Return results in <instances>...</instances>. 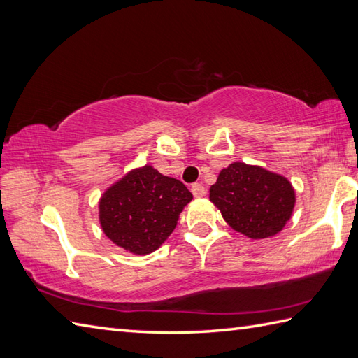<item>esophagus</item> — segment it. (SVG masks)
<instances>
[{"instance_id": "esophagus-1", "label": "esophagus", "mask_w": 358, "mask_h": 358, "mask_svg": "<svg viewBox=\"0 0 358 358\" xmlns=\"http://www.w3.org/2000/svg\"><path fill=\"white\" fill-rule=\"evenodd\" d=\"M191 191H192L194 196H203L204 194H206V189H204V186L201 183H194L191 186Z\"/></svg>"}]
</instances>
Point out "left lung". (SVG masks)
<instances>
[{
	"instance_id": "obj_1",
	"label": "left lung",
	"mask_w": 358,
	"mask_h": 358,
	"mask_svg": "<svg viewBox=\"0 0 358 358\" xmlns=\"http://www.w3.org/2000/svg\"><path fill=\"white\" fill-rule=\"evenodd\" d=\"M209 192L226 223L254 240L278 234L295 206L287 178L245 163H232L220 172Z\"/></svg>"
}]
</instances>
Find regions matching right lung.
<instances>
[{"label":"right lung","instance_id":"1","mask_svg":"<svg viewBox=\"0 0 358 358\" xmlns=\"http://www.w3.org/2000/svg\"><path fill=\"white\" fill-rule=\"evenodd\" d=\"M192 194L177 178L152 166L134 169L100 200L103 232L117 246L136 255L154 252L173 232Z\"/></svg>","mask_w":358,"mask_h":358}]
</instances>
